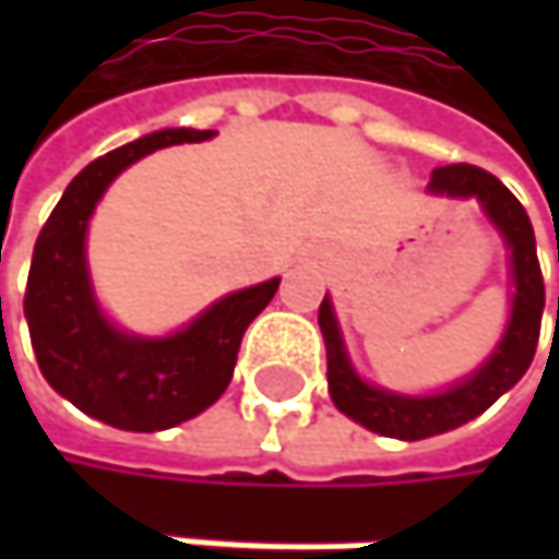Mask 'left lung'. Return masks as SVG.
Listing matches in <instances>:
<instances>
[{"mask_svg":"<svg viewBox=\"0 0 559 559\" xmlns=\"http://www.w3.org/2000/svg\"><path fill=\"white\" fill-rule=\"evenodd\" d=\"M427 190L437 197L476 200L483 206L486 219L499 229L508 249L514 294H511V313H508L502 340L492 349V356L469 379L450 389L433 391V394H401V391L379 389L366 382L349 362V353H346V343L333 313V300L323 297L317 320H320V333L326 343L330 397L356 424L382 437H394V440H427L453 427H463L483 411H489L504 391L514 389L518 379L527 372L534 349H537L540 313H544V278L537 265L534 229H531L524 206L502 180L476 165H447L430 174Z\"/></svg>","mask_w":559,"mask_h":559,"instance_id":"obj_1","label":"left lung"}]
</instances>
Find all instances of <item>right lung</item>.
<instances>
[{
  "mask_svg": "<svg viewBox=\"0 0 559 559\" xmlns=\"http://www.w3.org/2000/svg\"><path fill=\"white\" fill-rule=\"evenodd\" d=\"M216 132L162 129L80 170L48 216L28 272L25 320L48 385L83 414L135 433L177 427L206 411L233 379L246 326L281 278L233 290L168 336L119 330L99 307L86 269V229L109 183L139 158Z\"/></svg>",
  "mask_w": 559,
  "mask_h": 559,
  "instance_id": "obj_1",
  "label": "right lung"
}]
</instances>
